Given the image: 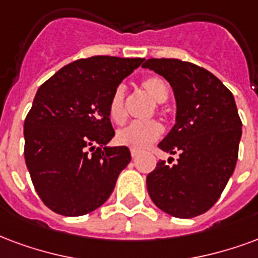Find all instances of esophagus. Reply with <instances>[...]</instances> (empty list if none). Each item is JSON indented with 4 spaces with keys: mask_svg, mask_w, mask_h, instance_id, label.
Instances as JSON below:
<instances>
[{
    "mask_svg": "<svg viewBox=\"0 0 258 258\" xmlns=\"http://www.w3.org/2000/svg\"><path fill=\"white\" fill-rule=\"evenodd\" d=\"M130 152H131V156H133V157H137V156H138L139 154V150H137V149H131V150H130Z\"/></svg>",
    "mask_w": 258,
    "mask_h": 258,
    "instance_id": "34e87169",
    "label": "esophagus"
}]
</instances>
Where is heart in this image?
Returning <instances> with one entry per match:
<instances>
[{
    "label": "heart",
    "mask_w": 258,
    "mask_h": 258,
    "mask_svg": "<svg viewBox=\"0 0 258 258\" xmlns=\"http://www.w3.org/2000/svg\"><path fill=\"white\" fill-rule=\"evenodd\" d=\"M142 89L156 102H164L168 98L169 90L164 79L160 76H150L142 82ZM108 113L112 121L123 123L125 120V90L120 86L113 91L108 105ZM161 125L154 120L150 121H133L124 125L116 133V142L121 146L142 150L154 142L161 135Z\"/></svg>",
    "instance_id": "obj_1"
}]
</instances>
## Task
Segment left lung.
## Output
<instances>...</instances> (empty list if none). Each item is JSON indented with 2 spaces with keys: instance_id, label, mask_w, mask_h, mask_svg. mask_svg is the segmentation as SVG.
<instances>
[{
  "instance_id": "obj_1",
  "label": "left lung",
  "mask_w": 258,
  "mask_h": 258,
  "mask_svg": "<svg viewBox=\"0 0 258 258\" xmlns=\"http://www.w3.org/2000/svg\"><path fill=\"white\" fill-rule=\"evenodd\" d=\"M142 67L164 76L176 100V123L158 148L179 158L158 161L146 177L149 196L171 216L196 217L216 204L235 169L242 121L234 95L192 62L149 58Z\"/></svg>"
}]
</instances>
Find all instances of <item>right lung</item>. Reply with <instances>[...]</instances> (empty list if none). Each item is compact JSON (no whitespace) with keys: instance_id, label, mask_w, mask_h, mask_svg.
<instances>
[{"instance_id":"add662e5","label":"right lung","mask_w":258,"mask_h":258,"mask_svg":"<svg viewBox=\"0 0 258 258\" xmlns=\"http://www.w3.org/2000/svg\"><path fill=\"white\" fill-rule=\"evenodd\" d=\"M145 58L94 56L62 67L38 89L24 120V158L42 202L62 216L95 211L131 161L114 137L108 105Z\"/></svg>"}]
</instances>
